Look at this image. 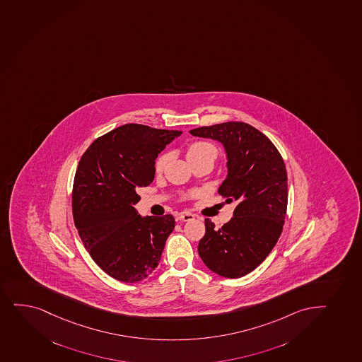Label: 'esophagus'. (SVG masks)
Returning a JSON list of instances; mask_svg holds the SVG:
<instances>
[{
	"mask_svg": "<svg viewBox=\"0 0 362 362\" xmlns=\"http://www.w3.org/2000/svg\"><path fill=\"white\" fill-rule=\"evenodd\" d=\"M179 219L182 220V221H190V220L195 219V216L191 214L189 211H182L179 214Z\"/></svg>",
	"mask_w": 362,
	"mask_h": 362,
	"instance_id": "1",
	"label": "esophagus"
}]
</instances>
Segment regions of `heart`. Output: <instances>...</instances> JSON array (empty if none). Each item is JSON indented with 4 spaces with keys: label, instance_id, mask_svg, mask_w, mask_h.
<instances>
[{
    "label": "heart",
    "instance_id": "heart-1",
    "mask_svg": "<svg viewBox=\"0 0 362 362\" xmlns=\"http://www.w3.org/2000/svg\"><path fill=\"white\" fill-rule=\"evenodd\" d=\"M204 156H213L216 158V148L209 142H195L192 143L189 148H187V158L189 161L194 160V158H204ZM168 156L163 155L161 158H158V163L155 165L156 172L163 171L166 165Z\"/></svg>",
    "mask_w": 362,
    "mask_h": 362
}]
</instances>
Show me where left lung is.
Segmentation results:
<instances>
[{
	"mask_svg": "<svg viewBox=\"0 0 362 362\" xmlns=\"http://www.w3.org/2000/svg\"><path fill=\"white\" fill-rule=\"evenodd\" d=\"M190 134L223 144L228 175L218 192L237 202L233 218L223 228L204 220L199 257L211 272L240 278L262 264L281 236L288 206L284 161L274 144L245 122L204 126Z\"/></svg>",
	"mask_w": 362,
	"mask_h": 362,
	"instance_id": "1",
	"label": "left lung"
}]
</instances>
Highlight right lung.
<instances>
[{
    "mask_svg": "<svg viewBox=\"0 0 362 362\" xmlns=\"http://www.w3.org/2000/svg\"><path fill=\"white\" fill-rule=\"evenodd\" d=\"M182 131L126 124L103 134L81 156L72 208L93 260L114 279L136 283L158 267L175 226L171 214L142 216L137 191L154 180L155 160Z\"/></svg>",
    "mask_w": 362,
    "mask_h": 362,
    "instance_id": "right-lung-1",
    "label": "right lung"
}]
</instances>
